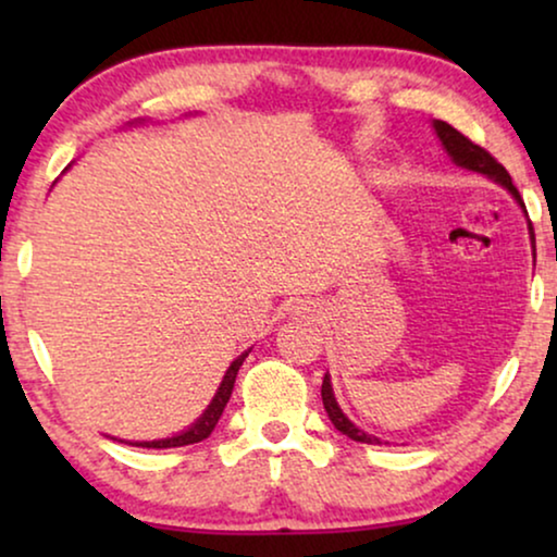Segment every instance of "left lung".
Returning <instances> with one entry per match:
<instances>
[{
    "mask_svg": "<svg viewBox=\"0 0 557 557\" xmlns=\"http://www.w3.org/2000/svg\"><path fill=\"white\" fill-rule=\"evenodd\" d=\"M433 128H436L441 144H444L448 157H451L456 164L463 166V170L486 174V177L505 187L507 193L512 195L515 200L520 202V208L524 210V202H522L520 193H517V187L512 185V177H509V172L497 162V159L490 154V151L482 149L479 144H474L471 139H467V136H463L461 132H456V128L451 124H446V121H433ZM524 212H528V210H524ZM530 231H532V227H530ZM322 403H324L326 416H330V421L334 423V429H337L339 433H345L347 438L360 441V444H383V441H380L377 436H370V433L357 429V425L349 421L345 413H342L337 400H334L330 375H324V383H322Z\"/></svg>",
    "mask_w": 557,
    "mask_h": 557,
    "instance_id": "1",
    "label": "left lung"
}]
</instances>
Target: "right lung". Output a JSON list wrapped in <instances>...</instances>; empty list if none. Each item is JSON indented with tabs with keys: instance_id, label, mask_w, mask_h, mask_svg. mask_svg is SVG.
I'll use <instances>...</instances> for the list:
<instances>
[{
	"instance_id": "add662e5",
	"label": "right lung",
	"mask_w": 557,
	"mask_h": 557,
	"mask_svg": "<svg viewBox=\"0 0 557 557\" xmlns=\"http://www.w3.org/2000/svg\"><path fill=\"white\" fill-rule=\"evenodd\" d=\"M250 352V349H248ZM248 352H243L240 357H235L231 362V368L225 370V377L223 383H220L215 398L210 400V406L205 408V413L197 418V421L189 425L187 431L177 433V436H170V438H159V441H128L132 446H141V448H177V446H189V444H200L212 433L215 429L220 416H223V410L227 406V400H231V393H233V385H235V375H238L243 360H246Z\"/></svg>"
}]
</instances>
